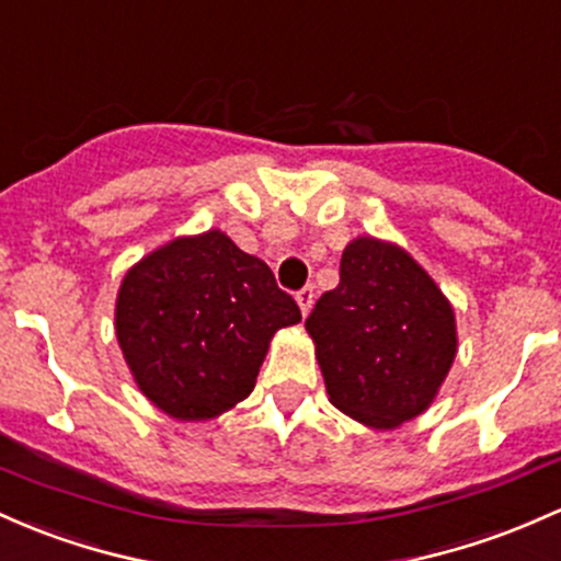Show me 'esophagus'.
Here are the masks:
<instances>
[{
  "label": "esophagus",
  "instance_id": "34e87169",
  "mask_svg": "<svg viewBox=\"0 0 561 561\" xmlns=\"http://www.w3.org/2000/svg\"><path fill=\"white\" fill-rule=\"evenodd\" d=\"M295 300H298L300 311H304V317H306V313H309L311 306H313V287H304V290L295 295Z\"/></svg>",
  "mask_w": 561,
  "mask_h": 561
}]
</instances>
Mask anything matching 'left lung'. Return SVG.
Returning <instances> with one entry per match:
<instances>
[{
	"mask_svg": "<svg viewBox=\"0 0 561 561\" xmlns=\"http://www.w3.org/2000/svg\"><path fill=\"white\" fill-rule=\"evenodd\" d=\"M330 402L373 428H397L434 402L458 354L450 300L408 250L356 237L341 282L306 319Z\"/></svg>",
	"mask_w": 561,
	"mask_h": 561,
	"instance_id": "1",
	"label": "left lung"
}]
</instances>
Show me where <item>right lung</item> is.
<instances>
[{"mask_svg":"<svg viewBox=\"0 0 561 561\" xmlns=\"http://www.w3.org/2000/svg\"><path fill=\"white\" fill-rule=\"evenodd\" d=\"M114 319L144 397L175 421H210L250 397L271 337L300 309L261 257L210 229L135 263Z\"/></svg>","mask_w":561,"mask_h":561,"instance_id":"right-lung-1","label":"right lung"}]
</instances>
